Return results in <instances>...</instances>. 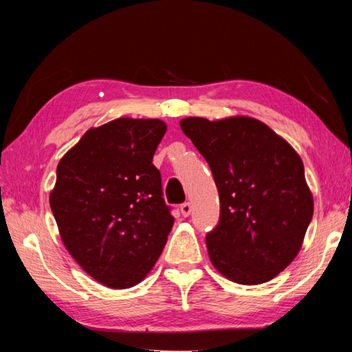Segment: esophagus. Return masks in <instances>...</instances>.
I'll use <instances>...</instances> for the list:
<instances>
[{
  "mask_svg": "<svg viewBox=\"0 0 352 352\" xmlns=\"http://www.w3.org/2000/svg\"><path fill=\"white\" fill-rule=\"evenodd\" d=\"M191 210H192V207H191V204L190 202H185V204H182L180 206V213H182V217H190L191 214Z\"/></svg>",
  "mask_w": 352,
  "mask_h": 352,
  "instance_id": "1",
  "label": "esophagus"
}]
</instances>
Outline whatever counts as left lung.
Returning a JSON list of instances; mask_svg holds the SVG:
<instances>
[{
	"instance_id": "1",
	"label": "left lung",
	"mask_w": 352,
	"mask_h": 352,
	"mask_svg": "<svg viewBox=\"0 0 352 352\" xmlns=\"http://www.w3.org/2000/svg\"><path fill=\"white\" fill-rule=\"evenodd\" d=\"M180 128L208 162L221 202L206 239L213 267L239 285L275 278L296 259L313 218L300 156L251 117H190Z\"/></svg>"
}]
</instances>
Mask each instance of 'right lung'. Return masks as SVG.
Wrapping results in <instances>:
<instances>
[{
    "label": "right lung",
    "instance_id": "right-lung-1",
    "mask_svg": "<svg viewBox=\"0 0 352 352\" xmlns=\"http://www.w3.org/2000/svg\"><path fill=\"white\" fill-rule=\"evenodd\" d=\"M166 129L158 118L112 120L88 129L56 167L50 208L63 245L112 289L148 275L174 226L151 164Z\"/></svg>",
    "mask_w": 352,
    "mask_h": 352
}]
</instances>
